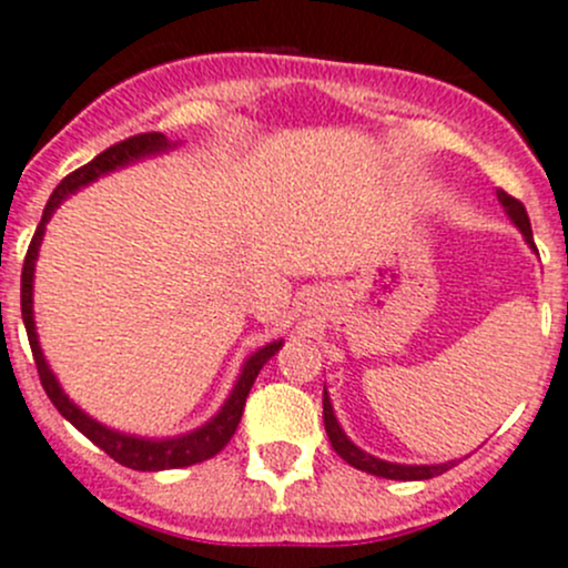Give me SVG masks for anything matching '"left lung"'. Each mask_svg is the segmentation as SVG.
Listing matches in <instances>:
<instances>
[{
  "label": "left lung",
  "instance_id": "1",
  "mask_svg": "<svg viewBox=\"0 0 568 568\" xmlns=\"http://www.w3.org/2000/svg\"><path fill=\"white\" fill-rule=\"evenodd\" d=\"M499 202H503V207L508 211V216L514 219L516 227L525 233L527 244H532V230H530V216H527L525 205H521L516 196H510L508 191L499 189L497 191ZM324 430H327L329 436V444H333L335 453L341 455V458L346 460L349 466H355V469L361 471H368V475L374 477H385V480H430V477H438L444 475L447 469H453V464H438V466H402V464H388V460H379V458H372V455H366L363 449H357L355 444L349 442V438L344 436V430H341L338 418H335L333 413V405H329V396L327 390H324Z\"/></svg>",
  "mask_w": 568,
  "mask_h": 568
}]
</instances>
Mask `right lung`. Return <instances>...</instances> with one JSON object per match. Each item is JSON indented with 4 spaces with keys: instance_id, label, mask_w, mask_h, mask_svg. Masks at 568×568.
I'll list each match as a JSON object with an SVG mask.
<instances>
[{
    "instance_id": "add662e5",
    "label": "right lung",
    "mask_w": 568,
    "mask_h": 568,
    "mask_svg": "<svg viewBox=\"0 0 568 568\" xmlns=\"http://www.w3.org/2000/svg\"><path fill=\"white\" fill-rule=\"evenodd\" d=\"M169 146L172 144H169L163 132H141V135L124 138V141H119V144L108 146V150L99 152L91 163L80 166L77 172L65 174V178L60 180L58 189L52 191V196H49L47 207H43L41 224H38L36 235H32L30 250H27V257H24V268H21V318H24L27 338H30V349H32V357H36L38 377H41L43 390H47V396L52 399V405L60 410V416L69 418V422L74 424L77 430H80L88 442H93L99 449H104V453H108L115 464L126 466V469H135V471L180 469V466L202 464V460H207V458H213L216 453H222V449L227 447L230 438L235 436V430H239V422H241V413H244L246 396H250V388L255 385V377L261 374L263 363H266L268 357L280 349V346H283V341H274V344L257 349L255 355L244 363V372H241L233 394H230V399L224 402V407L219 410L216 418H211L205 427L189 433V436L166 438V442L132 438V436H124V433L108 430V427H102L99 422H93L91 416H85V413H82L74 402H69V396L63 394V388L58 385L54 374L49 372L47 361H43L41 346H38L36 322H32V272H36V257H38V246H41V239H43V227H47V222L52 219L54 207H58L65 196L74 194L80 185L93 183L99 174H108V172H113V169L126 166V163L138 161V158L155 155V152L169 150Z\"/></svg>"
}]
</instances>
